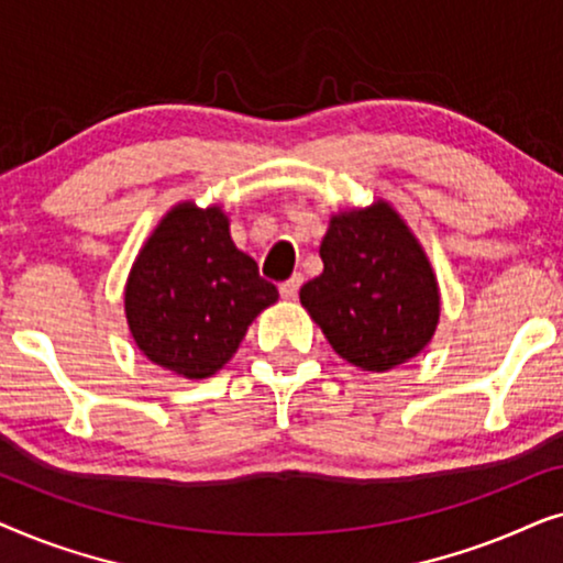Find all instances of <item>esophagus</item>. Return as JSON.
Instances as JSON below:
<instances>
[{
  "label": "esophagus",
  "instance_id": "34e87169",
  "mask_svg": "<svg viewBox=\"0 0 563 563\" xmlns=\"http://www.w3.org/2000/svg\"><path fill=\"white\" fill-rule=\"evenodd\" d=\"M302 274H295V276H289L287 282H282L279 284V291H282V297L284 299H295L297 297V291H299V287H302Z\"/></svg>",
  "mask_w": 563,
  "mask_h": 563
}]
</instances>
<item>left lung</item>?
I'll return each mask as SVG.
<instances>
[{"mask_svg":"<svg viewBox=\"0 0 563 563\" xmlns=\"http://www.w3.org/2000/svg\"><path fill=\"white\" fill-rule=\"evenodd\" d=\"M320 258L325 268L299 299L335 353L387 372L426 349L441 312L435 274L389 205L330 220Z\"/></svg>","mask_w":563,"mask_h":563,"instance_id":"obj_1","label":"left lung"}]
</instances>
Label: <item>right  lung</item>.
Listing matches in <instances>:
<instances>
[{
	"label": "right lung",
	"mask_w": 563,
	"mask_h": 563,
	"mask_svg": "<svg viewBox=\"0 0 563 563\" xmlns=\"http://www.w3.org/2000/svg\"><path fill=\"white\" fill-rule=\"evenodd\" d=\"M279 291L235 249L218 207H174L135 258L125 312L137 349L187 379L222 368Z\"/></svg>",
	"instance_id": "1"
}]
</instances>
